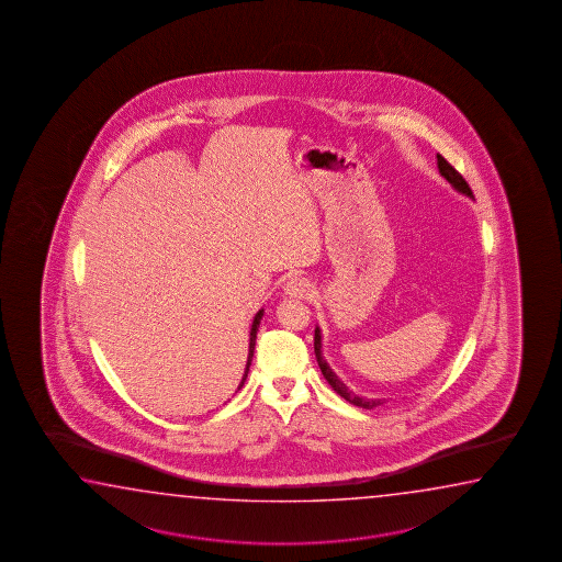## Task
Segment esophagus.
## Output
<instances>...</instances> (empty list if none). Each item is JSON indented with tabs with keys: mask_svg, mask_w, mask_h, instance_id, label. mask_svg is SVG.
<instances>
[{
	"mask_svg": "<svg viewBox=\"0 0 562 562\" xmlns=\"http://www.w3.org/2000/svg\"><path fill=\"white\" fill-rule=\"evenodd\" d=\"M308 281L305 277L293 276L285 283V293L289 297H305L308 293Z\"/></svg>",
	"mask_w": 562,
	"mask_h": 562,
	"instance_id": "obj_1",
	"label": "esophagus"
}]
</instances>
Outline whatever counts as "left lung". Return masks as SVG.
Returning <instances> with one entry per match:
<instances>
[{"label":"left lung","mask_w":562,"mask_h":562,"mask_svg":"<svg viewBox=\"0 0 562 562\" xmlns=\"http://www.w3.org/2000/svg\"><path fill=\"white\" fill-rule=\"evenodd\" d=\"M437 166H439L440 176L445 177L449 183H451L452 188L457 189V191H461L464 195H469V198H473V191L469 188V183L462 179L461 173L454 169V167L442 157V155L437 154ZM315 357H317V363H319L321 373L323 376L327 379V383H329L330 389L337 393V395H341L345 401H349L351 405L355 407H363V408H373L379 407V405H383L381 401H369V398H361V396L355 395L351 393L347 386L342 385L341 381H339V376L330 371L329 364L327 361L323 359V352H321V330L315 329Z\"/></svg>","instance_id":"left-lung-1"}]
</instances>
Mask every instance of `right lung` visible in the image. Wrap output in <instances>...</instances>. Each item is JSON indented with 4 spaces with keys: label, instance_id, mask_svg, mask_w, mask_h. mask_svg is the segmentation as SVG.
I'll use <instances>...</instances> for the list:
<instances>
[{
    "label": "right lung",
    "instance_id": "right-lung-1",
    "mask_svg": "<svg viewBox=\"0 0 562 562\" xmlns=\"http://www.w3.org/2000/svg\"><path fill=\"white\" fill-rule=\"evenodd\" d=\"M261 317H263V311H259L257 315H255L254 325H251V339H249V357H247V369H245V374H243V383H245V379H247V371H249V364H251V359H254L255 351V339H257V330H259V323H261Z\"/></svg>",
    "mask_w": 562,
    "mask_h": 562
}]
</instances>
